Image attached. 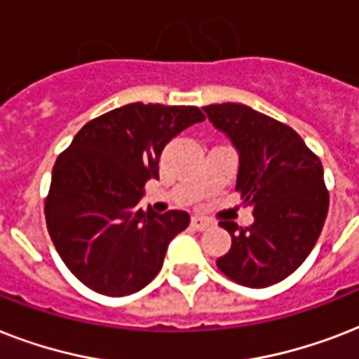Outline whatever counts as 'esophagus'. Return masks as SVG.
Segmentation results:
<instances>
[{
  "label": "esophagus",
  "mask_w": 359,
  "mask_h": 359,
  "mask_svg": "<svg viewBox=\"0 0 359 359\" xmlns=\"http://www.w3.org/2000/svg\"><path fill=\"white\" fill-rule=\"evenodd\" d=\"M191 227L196 231H205L208 229V227H212V222L207 218H201V216H194V218H191Z\"/></svg>",
  "instance_id": "esophagus-1"
}]
</instances>
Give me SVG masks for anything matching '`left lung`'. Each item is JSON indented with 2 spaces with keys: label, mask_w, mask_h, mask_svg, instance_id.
I'll return each instance as SVG.
<instances>
[{
  "label": "left lung",
  "mask_w": 359,
  "mask_h": 359,
  "mask_svg": "<svg viewBox=\"0 0 359 359\" xmlns=\"http://www.w3.org/2000/svg\"><path fill=\"white\" fill-rule=\"evenodd\" d=\"M203 109L238 151L236 191L255 218L250 227L219 222L233 244L216 264L244 287L279 283L306 261L326 222L323 163L290 126L250 106L227 102Z\"/></svg>",
  "instance_id": "1"
}]
</instances>
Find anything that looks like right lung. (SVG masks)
Wrapping results in <instances>:
<instances>
[{
    "label": "right lung",
    "mask_w": 359,
    "mask_h": 359,
    "mask_svg": "<svg viewBox=\"0 0 359 359\" xmlns=\"http://www.w3.org/2000/svg\"><path fill=\"white\" fill-rule=\"evenodd\" d=\"M205 121L196 106L126 104L89 121L55 160L44 216L59 257L81 283L106 296L149 285L169 242L184 231V210L140 208L171 137Z\"/></svg>",
    "instance_id": "add662e5"
}]
</instances>
